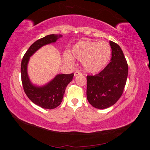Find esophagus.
Returning a JSON list of instances; mask_svg holds the SVG:
<instances>
[{
	"label": "esophagus",
	"instance_id": "34e87169",
	"mask_svg": "<svg viewBox=\"0 0 150 150\" xmlns=\"http://www.w3.org/2000/svg\"><path fill=\"white\" fill-rule=\"evenodd\" d=\"M81 74H82V73L79 71H76L75 72V73H74V76H75V77H77V76L80 75Z\"/></svg>",
	"mask_w": 150,
	"mask_h": 150
}]
</instances>
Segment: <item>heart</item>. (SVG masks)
<instances>
[{"label":"heart","instance_id":"b5f03b06","mask_svg":"<svg viewBox=\"0 0 150 150\" xmlns=\"http://www.w3.org/2000/svg\"><path fill=\"white\" fill-rule=\"evenodd\" d=\"M72 57L82 62L84 69L89 73H96L103 69L107 64L111 55V48L105 42L81 41L73 45L71 50ZM66 62H71L70 55H64Z\"/></svg>","mask_w":150,"mask_h":150}]
</instances>
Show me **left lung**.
Masks as SVG:
<instances>
[{
  "label": "left lung",
  "instance_id": "obj_1",
  "mask_svg": "<svg viewBox=\"0 0 150 150\" xmlns=\"http://www.w3.org/2000/svg\"><path fill=\"white\" fill-rule=\"evenodd\" d=\"M110 62L95 75H87V98L93 107L107 108L117 102L122 95L128 77V66L122 50L110 41Z\"/></svg>",
  "mask_w": 150,
  "mask_h": 150
}]
</instances>
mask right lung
Instances as JSON below:
<instances>
[{
    "label": "right lung",
    "mask_w": 150,
    "mask_h": 150,
    "mask_svg": "<svg viewBox=\"0 0 150 150\" xmlns=\"http://www.w3.org/2000/svg\"><path fill=\"white\" fill-rule=\"evenodd\" d=\"M62 37L61 34H51L37 40L30 45L22 60L21 79L24 92L32 103L43 108L53 109L62 103L65 88L72 81L74 74H58L47 84L36 86L30 80L28 75V63L30 57L40 48L56 42Z\"/></svg>",
    "instance_id": "add662e5"
}]
</instances>
